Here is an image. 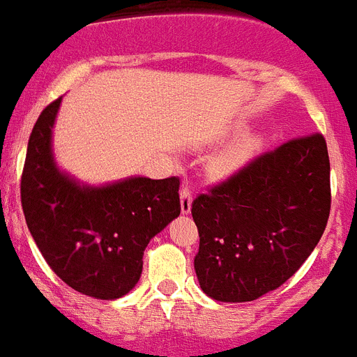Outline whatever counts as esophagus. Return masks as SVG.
Masks as SVG:
<instances>
[{"instance_id": "obj_1", "label": "esophagus", "mask_w": 357, "mask_h": 357, "mask_svg": "<svg viewBox=\"0 0 357 357\" xmlns=\"http://www.w3.org/2000/svg\"><path fill=\"white\" fill-rule=\"evenodd\" d=\"M179 199H181V213L188 215L192 210V190L188 186H183L179 192Z\"/></svg>"}]
</instances>
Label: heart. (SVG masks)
Segmentation results:
<instances>
[{
  "label": "heart",
  "mask_w": 357,
  "mask_h": 357,
  "mask_svg": "<svg viewBox=\"0 0 357 357\" xmlns=\"http://www.w3.org/2000/svg\"><path fill=\"white\" fill-rule=\"evenodd\" d=\"M259 146H261V140L258 137L247 135V137H243L242 140L234 144L233 147L224 151L222 155L213 160V163H211V172L217 178H226V176L233 174L234 171L242 169L249 160H252V156L258 153Z\"/></svg>",
  "instance_id": "b5f03b06"
}]
</instances>
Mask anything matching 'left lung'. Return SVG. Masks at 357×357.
I'll return each mask as SVG.
<instances>
[{
  "label": "left lung",
  "instance_id": "obj_1",
  "mask_svg": "<svg viewBox=\"0 0 357 357\" xmlns=\"http://www.w3.org/2000/svg\"><path fill=\"white\" fill-rule=\"evenodd\" d=\"M329 155L320 133L258 156L192 202L194 268L220 303H249L279 288L322 238L331 210Z\"/></svg>",
  "mask_w": 357,
  "mask_h": 357
}]
</instances>
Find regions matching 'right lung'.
Listing matches in <instances>:
<instances>
[{"mask_svg": "<svg viewBox=\"0 0 357 357\" xmlns=\"http://www.w3.org/2000/svg\"><path fill=\"white\" fill-rule=\"evenodd\" d=\"M60 102L47 105L31 130L22 211L54 274L79 294L114 301L135 288L147 243L181 211L179 179L135 176L91 186L60 171L51 144Z\"/></svg>", "mask_w": 357, "mask_h": 357, "instance_id": "1", "label": "right lung"}]
</instances>
